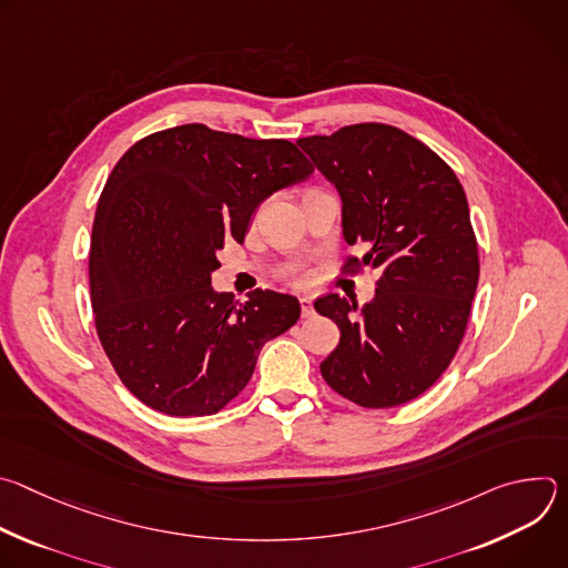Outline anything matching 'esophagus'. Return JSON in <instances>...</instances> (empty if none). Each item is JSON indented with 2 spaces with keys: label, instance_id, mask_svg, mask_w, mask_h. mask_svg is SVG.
I'll return each mask as SVG.
<instances>
[{
  "label": "esophagus",
  "instance_id": "esophagus-1",
  "mask_svg": "<svg viewBox=\"0 0 568 568\" xmlns=\"http://www.w3.org/2000/svg\"><path fill=\"white\" fill-rule=\"evenodd\" d=\"M301 312H303V316L312 314V296L310 294L301 296Z\"/></svg>",
  "mask_w": 568,
  "mask_h": 568
}]
</instances>
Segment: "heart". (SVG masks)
Segmentation results:
<instances>
[{"label": "heart", "instance_id": "b5f03b06", "mask_svg": "<svg viewBox=\"0 0 568 568\" xmlns=\"http://www.w3.org/2000/svg\"><path fill=\"white\" fill-rule=\"evenodd\" d=\"M303 278H305V276H303L301 272H296V274H294V281H303Z\"/></svg>", "mask_w": 568, "mask_h": 568}]
</instances>
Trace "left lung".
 I'll return each instance as SVG.
<instances>
[{
    "instance_id": "8db88e82",
    "label": "left lung",
    "mask_w": 568,
    "mask_h": 568,
    "mask_svg": "<svg viewBox=\"0 0 568 568\" xmlns=\"http://www.w3.org/2000/svg\"><path fill=\"white\" fill-rule=\"evenodd\" d=\"M296 143L342 197L344 240L366 250L346 267L379 274L362 310L339 294L314 301L342 333L321 375L359 407H397L443 375L467 328L478 247L465 191L432 148L393 125Z\"/></svg>"
}]
</instances>
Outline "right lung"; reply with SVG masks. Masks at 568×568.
I'll use <instances>...</instances> for the list:
<instances>
[{
  "label": "right lung",
  "instance_id": "right-lung-1",
  "mask_svg": "<svg viewBox=\"0 0 568 568\" xmlns=\"http://www.w3.org/2000/svg\"><path fill=\"white\" fill-rule=\"evenodd\" d=\"M314 173L285 139L186 123L136 141L101 193L90 250L97 333L121 382L154 412L217 414L254 375L261 348L290 331L292 294L215 292L224 240L245 242L272 193Z\"/></svg>",
  "mask_w": 568,
  "mask_h": 568
}]
</instances>
